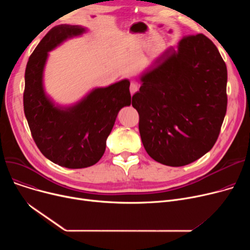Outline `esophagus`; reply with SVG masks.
<instances>
[{"label": "esophagus", "mask_w": 250, "mask_h": 250, "mask_svg": "<svg viewBox=\"0 0 250 250\" xmlns=\"http://www.w3.org/2000/svg\"><path fill=\"white\" fill-rule=\"evenodd\" d=\"M139 90V87H138V84L136 83H130L129 85V91H130V94H135L136 92Z\"/></svg>", "instance_id": "obj_1"}]
</instances>
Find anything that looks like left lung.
Masks as SVG:
<instances>
[{
    "label": "left lung",
    "mask_w": 250,
    "mask_h": 250,
    "mask_svg": "<svg viewBox=\"0 0 250 250\" xmlns=\"http://www.w3.org/2000/svg\"><path fill=\"white\" fill-rule=\"evenodd\" d=\"M140 81L132 105L151 158L179 167L213 148L227 110V68L212 41L204 34L185 36Z\"/></svg>",
    "instance_id": "8db88e82"
}]
</instances>
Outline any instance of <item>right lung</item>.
I'll return each instance as SVG.
<instances>
[{
  "mask_svg": "<svg viewBox=\"0 0 250 250\" xmlns=\"http://www.w3.org/2000/svg\"><path fill=\"white\" fill-rule=\"evenodd\" d=\"M83 32L85 28L78 25L51 28L33 50L25 70L24 113L36 146L51 162L72 169L100 160L118 111L130 105L126 79L94 89L71 107L56 106L46 96L42 76L47 52Z\"/></svg>",
  "mask_w": 250,
  "mask_h": 250,
  "instance_id": "obj_1",
  "label": "right lung"
}]
</instances>
